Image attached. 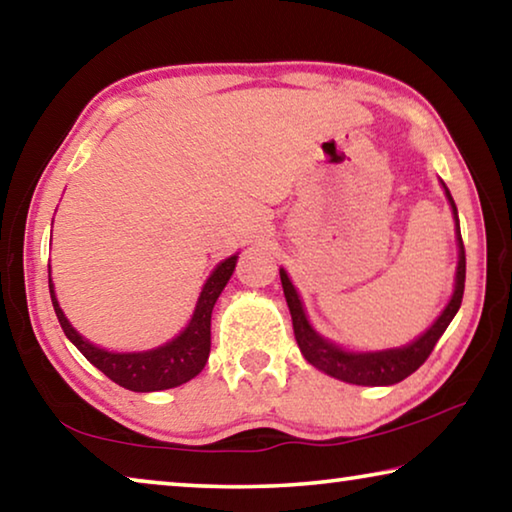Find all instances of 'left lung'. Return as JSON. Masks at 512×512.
<instances>
[{"label":"left lung","instance_id":"left-lung-1","mask_svg":"<svg viewBox=\"0 0 512 512\" xmlns=\"http://www.w3.org/2000/svg\"><path fill=\"white\" fill-rule=\"evenodd\" d=\"M445 194L449 198V203H452L454 219H456V235H458V268H456L454 296L449 300V305L445 307V311L440 314L436 323H433L427 332H424L420 339L413 341L411 345H404V348H397V350H384V352H345L339 348V345L325 341L323 336H318L314 332V327L309 325L305 309H302V302L298 298L296 289H293L289 275L280 268L284 298H287L291 320H293V334H296L300 352L305 354V359L311 363V366L327 372L329 377L348 381V384L391 386L413 375V372L427 361V357L433 352V348H436V343L440 336H443L447 325L452 323L458 307H461L463 291H465V246L461 239V228H458L454 198L449 194L447 187H445Z\"/></svg>","mask_w":512,"mask_h":512}]
</instances>
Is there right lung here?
<instances>
[{
    "mask_svg": "<svg viewBox=\"0 0 512 512\" xmlns=\"http://www.w3.org/2000/svg\"><path fill=\"white\" fill-rule=\"evenodd\" d=\"M237 255H232L214 268L210 280L205 282L201 291V298L196 302L194 316L185 327V332L176 336L162 348H155L149 352H108L101 350L90 341H85L76 329L67 323L63 309L58 307L54 284L49 277V293L51 305L58 316V323L69 341H72L81 354L88 359L94 368H99L103 375L115 381V384L128 388L135 393H151V391H164V388H176L185 381L194 379L198 372L205 368L207 357H210V323H212V309L216 298L221 296L225 284H228L232 271H235Z\"/></svg>",
    "mask_w": 512,
    "mask_h": 512,
    "instance_id": "right-lung-1",
    "label": "right lung"
}]
</instances>
